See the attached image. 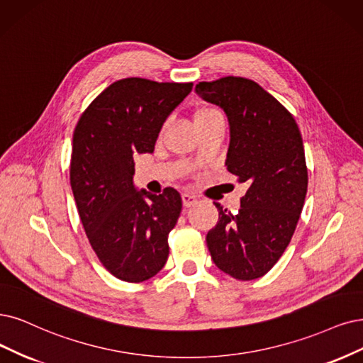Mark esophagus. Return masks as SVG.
Wrapping results in <instances>:
<instances>
[{"mask_svg":"<svg viewBox=\"0 0 363 363\" xmlns=\"http://www.w3.org/2000/svg\"><path fill=\"white\" fill-rule=\"evenodd\" d=\"M196 202H197L196 196L189 194V193H184V194H182V203H184L185 208H191L193 205H196Z\"/></svg>","mask_w":363,"mask_h":363,"instance_id":"34e87169","label":"esophagus"}]
</instances>
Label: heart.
I'll list each match as a JSON object with an SVG mask.
<instances>
[{"mask_svg":"<svg viewBox=\"0 0 363 363\" xmlns=\"http://www.w3.org/2000/svg\"><path fill=\"white\" fill-rule=\"evenodd\" d=\"M216 118H223L217 109H213V107H200L194 113V123H202V121H209Z\"/></svg>","mask_w":363,"mask_h":363,"instance_id":"b5f03b06","label":"heart"}]
</instances>
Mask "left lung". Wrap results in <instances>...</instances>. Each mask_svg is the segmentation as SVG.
Listing matches in <instances>:
<instances>
[{
	"label": "left lung",
	"instance_id": "8db88e82",
	"mask_svg": "<svg viewBox=\"0 0 363 363\" xmlns=\"http://www.w3.org/2000/svg\"><path fill=\"white\" fill-rule=\"evenodd\" d=\"M196 92L229 118L225 166L248 190L238 213L218 208L206 244L218 269L250 281L269 272L283 256L303 208L308 170L293 115L251 79L225 76L200 82Z\"/></svg>",
	"mask_w": 363,
	"mask_h": 363
}]
</instances>
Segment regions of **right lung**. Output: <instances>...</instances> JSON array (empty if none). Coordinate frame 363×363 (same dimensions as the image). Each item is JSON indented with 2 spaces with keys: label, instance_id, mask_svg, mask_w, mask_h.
<instances>
[{
  "label": "right lung",
  "instance_id": "obj_1",
  "mask_svg": "<svg viewBox=\"0 0 363 363\" xmlns=\"http://www.w3.org/2000/svg\"><path fill=\"white\" fill-rule=\"evenodd\" d=\"M191 89V82L121 79L91 101L76 124L70 185L77 212L99 260L121 281L142 283L167 262V236L182 199L170 186L160 196L136 191L134 155L154 151L166 118Z\"/></svg>",
  "mask_w": 363,
  "mask_h": 363
}]
</instances>
